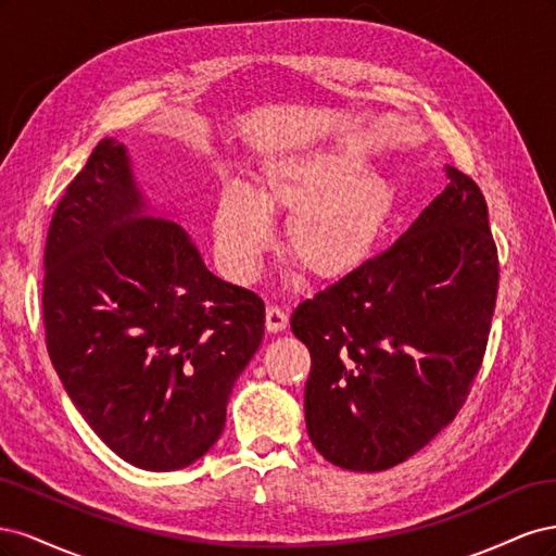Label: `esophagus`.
<instances>
[{
    "label": "esophagus",
    "instance_id": "esophagus-1",
    "mask_svg": "<svg viewBox=\"0 0 556 556\" xmlns=\"http://www.w3.org/2000/svg\"><path fill=\"white\" fill-rule=\"evenodd\" d=\"M285 327H288V311H285L282 306H276L271 304L266 308V329L276 333V331H282Z\"/></svg>",
    "mask_w": 556,
    "mask_h": 556
}]
</instances>
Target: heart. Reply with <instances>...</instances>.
Listing matches in <instances>:
<instances>
[{"mask_svg":"<svg viewBox=\"0 0 556 556\" xmlns=\"http://www.w3.org/2000/svg\"><path fill=\"white\" fill-rule=\"evenodd\" d=\"M355 150H304L268 160L255 192L227 185L217 199L213 233L227 276L250 280L274 227L266 211L290 213L285 245L292 260L315 278H339L355 271L371 255L392 211V188L366 172Z\"/></svg>","mask_w":556,"mask_h":556,"instance_id":"1","label":"heart"}]
</instances>
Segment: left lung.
<instances>
[{
  "label": "left lung",
  "mask_w": 556,
  "mask_h": 556,
  "mask_svg": "<svg viewBox=\"0 0 556 556\" xmlns=\"http://www.w3.org/2000/svg\"><path fill=\"white\" fill-rule=\"evenodd\" d=\"M447 188L403 237L292 313L311 352L306 429L348 470L392 468L457 413L490 339L498 255L478 185Z\"/></svg>",
  "instance_id": "8db88e82"
}]
</instances>
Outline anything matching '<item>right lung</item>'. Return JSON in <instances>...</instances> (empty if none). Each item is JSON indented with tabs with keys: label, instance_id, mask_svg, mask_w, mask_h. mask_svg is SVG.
Returning a JSON list of instances; mask_svg holds the SVG:
<instances>
[{
	"label": "right lung",
	"instance_id": "right-lung-1",
	"mask_svg": "<svg viewBox=\"0 0 556 556\" xmlns=\"http://www.w3.org/2000/svg\"><path fill=\"white\" fill-rule=\"evenodd\" d=\"M43 266L48 355L92 431L146 470L204 457L264 339V301L213 276L176 223L146 215L115 139L66 185Z\"/></svg>",
	"mask_w": 556,
	"mask_h": 556
}]
</instances>
